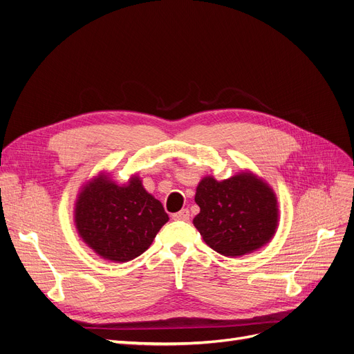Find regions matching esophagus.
Segmentation results:
<instances>
[{"mask_svg": "<svg viewBox=\"0 0 354 354\" xmlns=\"http://www.w3.org/2000/svg\"><path fill=\"white\" fill-rule=\"evenodd\" d=\"M189 217H190L189 209H181L180 212H177V213L173 214L174 221H189Z\"/></svg>", "mask_w": 354, "mask_h": 354, "instance_id": "1", "label": "esophagus"}]
</instances>
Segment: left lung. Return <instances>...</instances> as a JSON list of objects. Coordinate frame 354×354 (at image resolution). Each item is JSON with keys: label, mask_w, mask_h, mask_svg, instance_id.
<instances>
[{"label": "left lung", "mask_w": 354, "mask_h": 354, "mask_svg": "<svg viewBox=\"0 0 354 354\" xmlns=\"http://www.w3.org/2000/svg\"><path fill=\"white\" fill-rule=\"evenodd\" d=\"M194 201L200 213L193 225L203 241L223 257L250 254L277 232V196L268 183L250 171L222 181L205 177L196 189Z\"/></svg>", "instance_id": "8db88e82"}]
</instances>
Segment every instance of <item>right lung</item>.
<instances>
[{"instance_id": "add662e5", "label": "right lung", "mask_w": 354, "mask_h": 354, "mask_svg": "<svg viewBox=\"0 0 354 354\" xmlns=\"http://www.w3.org/2000/svg\"><path fill=\"white\" fill-rule=\"evenodd\" d=\"M167 222L161 201L144 189L137 176L118 184L108 174H99L82 187L75 205L79 236L95 254L112 262H128L144 254Z\"/></svg>"}]
</instances>
